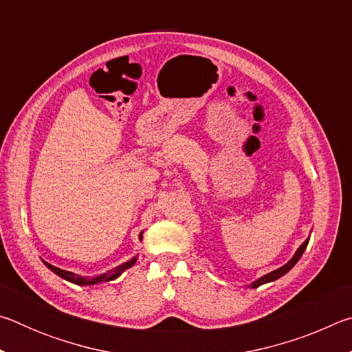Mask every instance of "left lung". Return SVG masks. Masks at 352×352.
<instances>
[{
    "mask_svg": "<svg viewBox=\"0 0 352 352\" xmlns=\"http://www.w3.org/2000/svg\"><path fill=\"white\" fill-rule=\"evenodd\" d=\"M307 243H309V239L302 242V245L296 250L295 256H294V258H292V259L287 262V264L283 265L281 269H278V270H275V272L269 273V275H265V276L259 278L258 281H254V283L252 284V287H253V289H256V287H259V285H262V284L270 283V281H275V279H278V278H281L283 275H285V273H287V272L292 269V267H294V265L296 264V262L300 261V258L302 256V253H305V250H306V247H307Z\"/></svg>",
    "mask_w": 352,
    "mask_h": 352,
    "instance_id": "1",
    "label": "left lung"
}]
</instances>
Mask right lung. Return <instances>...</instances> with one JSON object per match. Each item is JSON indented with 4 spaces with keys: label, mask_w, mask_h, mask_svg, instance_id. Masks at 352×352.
I'll use <instances>...</instances> for the list:
<instances>
[{
    "label": "right lung",
    "mask_w": 352,
    "mask_h": 352,
    "mask_svg": "<svg viewBox=\"0 0 352 352\" xmlns=\"http://www.w3.org/2000/svg\"><path fill=\"white\" fill-rule=\"evenodd\" d=\"M135 262H136V258L130 259L129 262H124L122 265H119V267H116V269H113L110 272L104 273V275H99V276H94V278H88V276L83 278V276L76 275V273H71V272H67V270L57 269V267L47 264V262H45V264L47 265V269L54 272L56 275H58L60 278L67 279V281H69V283H74V284H79V285H90V284H98V283H104V281H111V279H115V278H118L119 275H121L124 270L130 269V267H132Z\"/></svg>",
    "instance_id": "add662e5"
}]
</instances>
